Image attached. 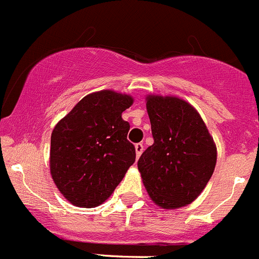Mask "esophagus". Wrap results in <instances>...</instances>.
Returning <instances> with one entry per match:
<instances>
[{
    "mask_svg": "<svg viewBox=\"0 0 259 259\" xmlns=\"http://www.w3.org/2000/svg\"><path fill=\"white\" fill-rule=\"evenodd\" d=\"M135 149H136V156L139 158V156L142 154V151H144V145H142L141 142H139V144L135 145Z\"/></svg>",
    "mask_w": 259,
    "mask_h": 259,
    "instance_id": "1",
    "label": "esophagus"
}]
</instances>
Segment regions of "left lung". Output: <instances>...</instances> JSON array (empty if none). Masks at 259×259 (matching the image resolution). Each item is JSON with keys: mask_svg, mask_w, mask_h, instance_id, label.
<instances>
[{"mask_svg": "<svg viewBox=\"0 0 259 259\" xmlns=\"http://www.w3.org/2000/svg\"><path fill=\"white\" fill-rule=\"evenodd\" d=\"M146 110L154 144L140 156L149 196L163 209L193 203L207 186L217 162V148L193 105L175 96L149 95Z\"/></svg>", "mask_w": 259, "mask_h": 259, "instance_id": "1", "label": "left lung"}]
</instances>
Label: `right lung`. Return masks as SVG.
<instances>
[{
  "mask_svg": "<svg viewBox=\"0 0 259 259\" xmlns=\"http://www.w3.org/2000/svg\"><path fill=\"white\" fill-rule=\"evenodd\" d=\"M134 97L111 90L84 96L55 125L50 170L56 187L73 205L94 208L113 194L136 159L122 113Z\"/></svg>",
  "mask_w": 259,
  "mask_h": 259,
  "instance_id": "obj_1",
  "label": "right lung"
}]
</instances>
